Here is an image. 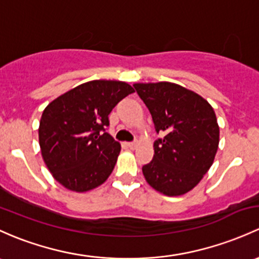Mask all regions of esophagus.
<instances>
[{
  "label": "esophagus",
  "mask_w": 259,
  "mask_h": 259,
  "mask_svg": "<svg viewBox=\"0 0 259 259\" xmlns=\"http://www.w3.org/2000/svg\"><path fill=\"white\" fill-rule=\"evenodd\" d=\"M127 146H129V149L134 150V149L138 146V143L137 141H132V143H127Z\"/></svg>",
  "instance_id": "esophagus-1"
}]
</instances>
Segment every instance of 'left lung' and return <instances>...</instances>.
Segmentation results:
<instances>
[{"mask_svg": "<svg viewBox=\"0 0 259 259\" xmlns=\"http://www.w3.org/2000/svg\"><path fill=\"white\" fill-rule=\"evenodd\" d=\"M151 114L159 138L154 157L143 166L146 181L166 196H180L192 190L213 162L220 129L216 114L198 94L178 84H134Z\"/></svg>", "mask_w": 259, "mask_h": 259, "instance_id": "1", "label": "left lung"}]
</instances>
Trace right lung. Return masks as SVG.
Wrapping results in <instances>:
<instances>
[{
	"instance_id": "1",
	"label": "right lung",
	"mask_w": 259,
	"mask_h": 259,
	"mask_svg": "<svg viewBox=\"0 0 259 259\" xmlns=\"http://www.w3.org/2000/svg\"><path fill=\"white\" fill-rule=\"evenodd\" d=\"M134 93L127 83L92 80L47 105L39 122V146L53 178L67 189L85 192L109 178L120 144L107 133L113 108Z\"/></svg>"
}]
</instances>
